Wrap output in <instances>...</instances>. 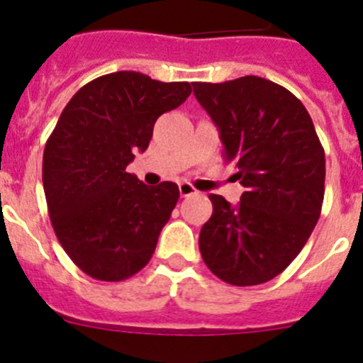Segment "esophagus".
Returning <instances> with one entry per match:
<instances>
[{
	"mask_svg": "<svg viewBox=\"0 0 363 363\" xmlns=\"http://www.w3.org/2000/svg\"><path fill=\"white\" fill-rule=\"evenodd\" d=\"M179 194H182L184 198L192 196V194H196V189L192 187L189 182H182V184H179Z\"/></svg>",
	"mask_w": 363,
	"mask_h": 363,
	"instance_id": "34e87169",
	"label": "esophagus"
}]
</instances>
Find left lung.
Returning <instances> with one entry per match:
<instances>
[{"label": "left lung", "instance_id": "1", "mask_svg": "<svg viewBox=\"0 0 363 363\" xmlns=\"http://www.w3.org/2000/svg\"><path fill=\"white\" fill-rule=\"evenodd\" d=\"M220 130L223 160L245 187L236 207L211 194L200 230L205 265L230 285H259L300 255L323 203L325 152L313 120L285 86L258 76L192 83Z\"/></svg>", "mask_w": 363, "mask_h": 363}]
</instances>
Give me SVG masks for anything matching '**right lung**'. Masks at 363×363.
I'll use <instances>...</instances> for the list:
<instances>
[{"label": "right lung", "instance_id": "right-lung-1", "mask_svg": "<svg viewBox=\"0 0 363 363\" xmlns=\"http://www.w3.org/2000/svg\"><path fill=\"white\" fill-rule=\"evenodd\" d=\"M191 83L134 70L105 74L72 96L43 152V189L57 240L85 274L121 281L152 258L178 185L142 184L127 172L163 112L184 104Z\"/></svg>", "mask_w": 363, "mask_h": 363}]
</instances>
